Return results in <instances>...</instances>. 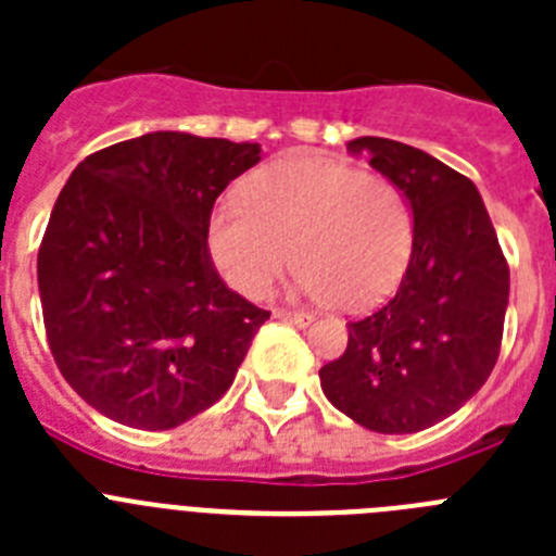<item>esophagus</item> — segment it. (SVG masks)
<instances>
[{"mask_svg":"<svg viewBox=\"0 0 556 556\" xmlns=\"http://www.w3.org/2000/svg\"><path fill=\"white\" fill-rule=\"evenodd\" d=\"M273 314H275V317H278V320L294 323V326H308V323L314 320V317L308 312H289V308H275Z\"/></svg>","mask_w":556,"mask_h":556,"instance_id":"34e87169","label":"esophagus"}]
</instances>
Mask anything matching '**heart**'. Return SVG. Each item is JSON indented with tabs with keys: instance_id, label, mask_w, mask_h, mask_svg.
Here are the masks:
<instances>
[{
	"instance_id": "heart-1",
	"label": "heart",
	"mask_w": 556,
	"mask_h": 556,
	"mask_svg": "<svg viewBox=\"0 0 556 556\" xmlns=\"http://www.w3.org/2000/svg\"><path fill=\"white\" fill-rule=\"evenodd\" d=\"M205 239L225 281L248 298L269 294L298 248L303 292L358 312L404 278L415 211L392 180L298 152L250 175L242 198L219 200Z\"/></svg>"
}]
</instances>
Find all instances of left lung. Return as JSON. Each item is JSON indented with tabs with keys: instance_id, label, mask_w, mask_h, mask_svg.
Instances as JSON below:
<instances>
[{
	"instance_id": "left-lung-1",
	"label": "left lung",
	"mask_w": 556,
	"mask_h": 556,
	"mask_svg": "<svg viewBox=\"0 0 556 556\" xmlns=\"http://www.w3.org/2000/svg\"><path fill=\"white\" fill-rule=\"evenodd\" d=\"M351 152L406 191L415 248L401 287L348 323L345 353L320 367L326 397L365 429L412 434L454 415L493 372L509 267L473 180L429 152L362 136Z\"/></svg>"
}]
</instances>
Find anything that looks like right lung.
<instances>
[{
	"label": "right lung",
	"instance_id": "right-lung-1",
	"mask_svg": "<svg viewBox=\"0 0 556 556\" xmlns=\"http://www.w3.org/2000/svg\"><path fill=\"white\" fill-rule=\"evenodd\" d=\"M258 161V144L159 130L72 172L38 248V292L49 351L88 406L164 431L233 384L269 312L225 287L205 228Z\"/></svg>",
	"mask_w": 556,
	"mask_h": 556
}]
</instances>
